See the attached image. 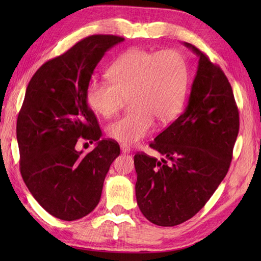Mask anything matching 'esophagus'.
<instances>
[{
    "mask_svg": "<svg viewBox=\"0 0 261 261\" xmlns=\"http://www.w3.org/2000/svg\"><path fill=\"white\" fill-rule=\"evenodd\" d=\"M130 147L129 146H125V145H121V151L123 153H129L130 152Z\"/></svg>",
    "mask_w": 261,
    "mask_h": 261,
    "instance_id": "obj_1",
    "label": "esophagus"
}]
</instances>
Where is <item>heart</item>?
Returning <instances> with one entry per match:
<instances>
[{"label":"heart","mask_w":261,"mask_h":261,"mask_svg":"<svg viewBox=\"0 0 261 261\" xmlns=\"http://www.w3.org/2000/svg\"><path fill=\"white\" fill-rule=\"evenodd\" d=\"M110 82L93 80L86 101L94 112L111 118L130 97L131 112L108 126V135L124 145H134L150 134L154 119L166 123L175 119L185 99L188 71L181 55L167 49L125 51L108 69Z\"/></svg>","instance_id":"1"}]
</instances>
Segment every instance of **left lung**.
<instances>
[{
  "mask_svg": "<svg viewBox=\"0 0 261 261\" xmlns=\"http://www.w3.org/2000/svg\"><path fill=\"white\" fill-rule=\"evenodd\" d=\"M184 45L199 58L187 107L150 143L164 158L135 154L137 203L160 226L185 222L206 204L228 173L239 132V111L223 70Z\"/></svg>",
  "mask_w": 261,
  "mask_h": 261,
  "instance_id": "obj_1",
  "label": "left lung"
}]
</instances>
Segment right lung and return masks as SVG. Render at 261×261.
<instances>
[{
  "instance_id": "1",
  "label": "right lung",
  "mask_w": 261,
  "mask_h": 261,
  "mask_svg": "<svg viewBox=\"0 0 261 261\" xmlns=\"http://www.w3.org/2000/svg\"><path fill=\"white\" fill-rule=\"evenodd\" d=\"M124 38L94 35L48 60L28 84L16 121L20 171L28 190L49 214L64 221L84 218L96 207L120 146L102 136L86 101L96 65ZM82 139H80V137ZM97 142L86 155L79 141Z\"/></svg>"
}]
</instances>
